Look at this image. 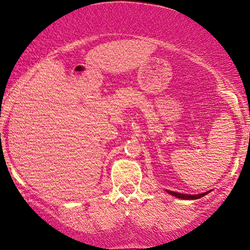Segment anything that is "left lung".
Returning a JSON list of instances; mask_svg holds the SVG:
<instances>
[{
  "mask_svg": "<svg viewBox=\"0 0 250 250\" xmlns=\"http://www.w3.org/2000/svg\"><path fill=\"white\" fill-rule=\"evenodd\" d=\"M167 193H169L172 196H175L177 198H182V200H197V198L203 197L204 195H206L209 191H206V193H202V194H197V195H190V194H182V193H177V191H172V190H167Z\"/></svg>",
  "mask_w": 250,
  "mask_h": 250,
  "instance_id": "left-lung-1",
  "label": "left lung"
}]
</instances>
